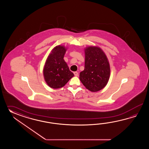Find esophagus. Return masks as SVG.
<instances>
[{
	"label": "esophagus",
	"mask_w": 149,
	"mask_h": 149,
	"mask_svg": "<svg viewBox=\"0 0 149 149\" xmlns=\"http://www.w3.org/2000/svg\"><path fill=\"white\" fill-rule=\"evenodd\" d=\"M74 73V76H78V72H73Z\"/></svg>",
	"instance_id": "esophagus-1"
}]
</instances>
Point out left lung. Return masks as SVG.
<instances>
[{
  "instance_id": "8db88e82",
  "label": "left lung",
  "mask_w": 149,
  "mask_h": 149,
  "mask_svg": "<svg viewBox=\"0 0 149 149\" xmlns=\"http://www.w3.org/2000/svg\"><path fill=\"white\" fill-rule=\"evenodd\" d=\"M85 69L79 79L86 88L93 92L103 88L108 84L110 68L108 58L100 48L89 46L85 49Z\"/></svg>"
}]
</instances>
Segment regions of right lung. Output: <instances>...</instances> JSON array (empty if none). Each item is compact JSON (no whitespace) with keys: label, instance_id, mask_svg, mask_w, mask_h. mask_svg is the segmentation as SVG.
I'll list each match as a JSON object with an SVG mask.
<instances>
[{"label":"right lung","instance_id":"obj_1","mask_svg":"<svg viewBox=\"0 0 149 149\" xmlns=\"http://www.w3.org/2000/svg\"><path fill=\"white\" fill-rule=\"evenodd\" d=\"M66 51L64 46H56L51 51L46 61L43 70L45 80L52 88L63 87L74 76L64 60Z\"/></svg>","mask_w":149,"mask_h":149}]
</instances>
